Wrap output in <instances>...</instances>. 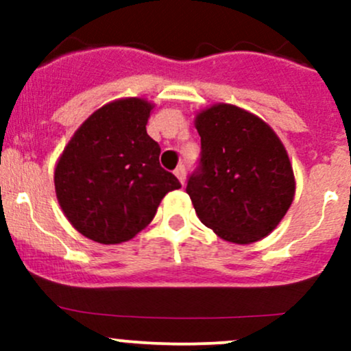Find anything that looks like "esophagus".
<instances>
[{
  "label": "esophagus",
  "instance_id": "1",
  "mask_svg": "<svg viewBox=\"0 0 351 351\" xmlns=\"http://www.w3.org/2000/svg\"><path fill=\"white\" fill-rule=\"evenodd\" d=\"M175 175H176V178H178L180 182H182V185H183V183H185V175H186V173H185V166H183V165L176 166Z\"/></svg>",
  "mask_w": 351,
  "mask_h": 351
}]
</instances>
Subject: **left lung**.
<instances>
[{
	"label": "left lung",
	"mask_w": 351,
	"mask_h": 351,
	"mask_svg": "<svg viewBox=\"0 0 351 351\" xmlns=\"http://www.w3.org/2000/svg\"><path fill=\"white\" fill-rule=\"evenodd\" d=\"M200 159L186 193L202 224L222 239L250 244L277 228L295 192L284 144L261 119L215 105L198 113Z\"/></svg>",
	"instance_id": "left-lung-1"
}]
</instances>
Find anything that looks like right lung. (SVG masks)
I'll return each instance as SVG.
<instances>
[{
  "label": "right lung",
  "instance_id": "obj_1",
  "mask_svg": "<svg viewBox=\"0 0 351 351\" xmlns=\"http://www.w3.org/2000/svg\"><path fill=\"white\" fill-rule=\"evenodd\" d=\"M153 107L141 98L93 113L69 141L54 173L67 221L101 244L129 241L153 221L161 198L182 186L159 165L161 147L146 132Z\"/></svg>",
  "mask_w": 351,
  "mask_h": 351
}]
</instances>
